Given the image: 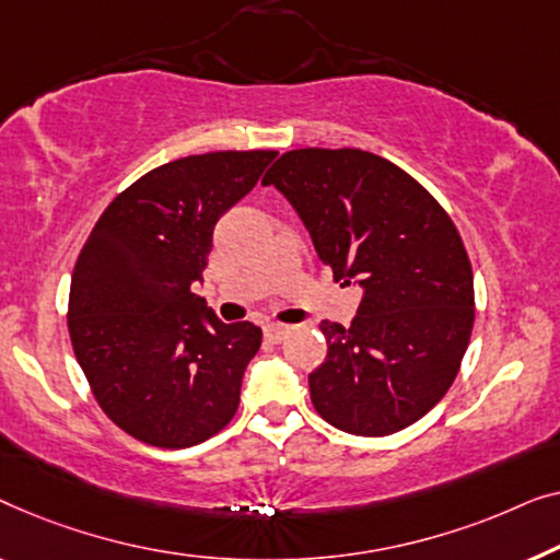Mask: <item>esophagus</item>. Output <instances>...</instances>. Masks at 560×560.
<instances>
[{
  "mask_svg": "<svg viewBox=\"0 0 560 560\" xmlns=\"http://www.w3.org/2000/svg\"><path fill=\"white\" fill-rule=\"evenodd\" d=\"M289 329H291V327H287V325H277V322H271V325L264 327V335H266V340L281 342L283 337L289 335Z\"/></svg>",
  "mask_w": 560,
  "mask_h": 560,
  "instance_id": "34e87169",
  "label": "esophagus"
}]
</instances>
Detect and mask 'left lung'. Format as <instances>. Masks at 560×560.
Returning <instances> with one entry per match:
<instances>
[{"label": "left lung", "instance_id": "left-lung-1", "mask_svg": "<svg viewBox=\"0 0 560 560\" xmlns=\"http://www.w3.org/2000/svg\"><path fill=\"white\" fill-rule=\"evenodd\" d=\"M261 185L291 202L335 281L362 289L350 327L319 325L317 413L355 436L411 427L454 383L475 325V279L452 218L408 172L362 149H294Z\"/></svg>", "mask_w": 560, "mask_h": 560}]
</instances>
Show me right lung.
Masks as SVG:
<instances>
[{
  "label": "right lung",
  "instance_id": "1",
  "mask_svg": "<svg viewBox=\"0 0 560 560\" xmlns=\"http://www.w3.org/2000/svg\"><path fill=\"white\" fill-rule=\"evenodd\" d=\"M277 152H210L147 172L98 218L70 281L68 329L98 406L162 448L215 436L261 348L254 322H220L202 281L212 231Z\"/></svg>",
  "mask_w": 560,
  "mask_h": 560
}]
</instances>
